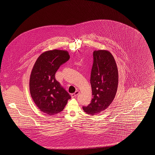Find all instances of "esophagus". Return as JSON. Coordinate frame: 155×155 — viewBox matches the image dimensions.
I'll use <instances>...</instances> for the list:
<instances>
[{
    "label": "esophagus",
    "mask_w": 155,
    "mask_h": 155,
    "mask_svg": "<svg viewBox=\"0 0 155 155\" xmlns=\"http://www.w3.org/2000/svg\"><path fill=\"white\" fill-rule=\"evenodd\" d=\"M79 94H80V91H75V92H74V94H72L71 95V96L72 97H76V96H77Z\"/></svg>",
    "instance_id": "obj_1"
}]
</instances>
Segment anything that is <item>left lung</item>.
Instances as JSON below:
<instances>
[{
  "label": "left lung",
  "instance_id": "obj_1",
  "mask_svg": "<svg viewBox=\"0 0 155 155\" xmlns=\"http://www.w3.org/2000/svg\"><path fill=\"white\" fill-rule=\"evenodd\" d=\"M91 74V102L83 110L92 116L106 109L114 99L118 87V73L116 61L106 50L95 51Z\"/></svg>",
  "mask_w": 155,
  "mask_h": 155
}]
</instances>
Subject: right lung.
I'll return each mask as SVG.
<instances>
[{
  "instance_id": "right-lung-1",
  "label": "right lung",
  "mask_w": 155,
  "mask_h": 155,
  "mask_svg": "<svg viewBox=\"0 0 155 155\" xmlns=\"http://www.w3.org/2000/svg\"><path fill=\"white\" fill-rule=\"evenodd\" d=\"M70 59L66 51L54 49L42 53L30 75L31 96L38 109L48 115L59 113L71 96L55 79L60 66Z\"/></svg>"
}]
</instances>
